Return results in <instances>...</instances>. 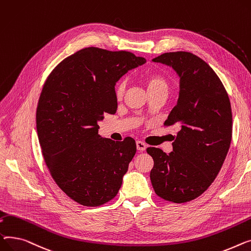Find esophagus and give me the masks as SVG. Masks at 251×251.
<instances>
[{
	"mask_svg": "<svg viewBox=\"0 0 251 251\" xmlns=\"http://www.w3.org/2000/svg\"><path fill=\"white\" fill-rule=\"evenodd\" d=\"M136 145H137V149L139 151H141V152H143V151H145L147 149V145L145 143L141 142V141H137Z\"/></svg>",
	"mask_w": 251,
	"mask_h": 251,
	"instance_id": "1",
	"label": "esophagus"
}]
</instances>
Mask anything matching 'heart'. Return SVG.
<instances>
[{
    "label": "heart",
    "instance_id": "obj_1",
    "mask_svg": "<svg viewBox=\"0 0 251 251\" xmlns=\"http://www.w3.org/2000/svg\"><path fill=\"white\" fill-rule=\"evenodd\" d=\"M146 86L148 88L149 92H154V91H159V90H168V85L167 82L163 77H161L157 74H150L146 77ZM126 81L122 80L119 83H117L115 87V96L117 99H122L125 91H126Z\"/></svg>",
    "mask_w": 251,
    "mask_h": 251
}]
</instances>
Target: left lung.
<instances>
[{"mask_svg":"<svg viewBox=\"0 0 251 251\" xmlns=\"http://www.w3.org/2000/svg\"><path fill=\"white\" fill-rule=\"evenodd\" d=\"M171 67L179 77V96L165 126L178 132L169 154L150 147V178L157 196L182 203L200 197L222 168L232 139L231 104L224 85L201 57L166 52L152 60Z\"/></svg>","mask_w":251,"mask_h":251,"instance_id":"obj_1","label":"left lung"}]
</instances>
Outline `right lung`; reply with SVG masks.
Returning a JSON list of instances; mask_svg holds the SVG:
<instances>
[{
	"mask_svg": "<svg viewBox=\"0 0 251 251\" xmlns=\"http://www.w3.org/2000/svg\"><path fill=\"white\" fill-rule=\"evenodd\" d=\"M145 63L129 51L86 48L58 64L43 85L36 110L42 155L58 187L80 204L101 205L122 186L136 142L101 138L98 123L116 112V82Z\"/></svg>",
	"mask_w": 251,
	"mask_h": 251,
	"instance_id": "1",
	"label": "right lung"
}]
</instances>
